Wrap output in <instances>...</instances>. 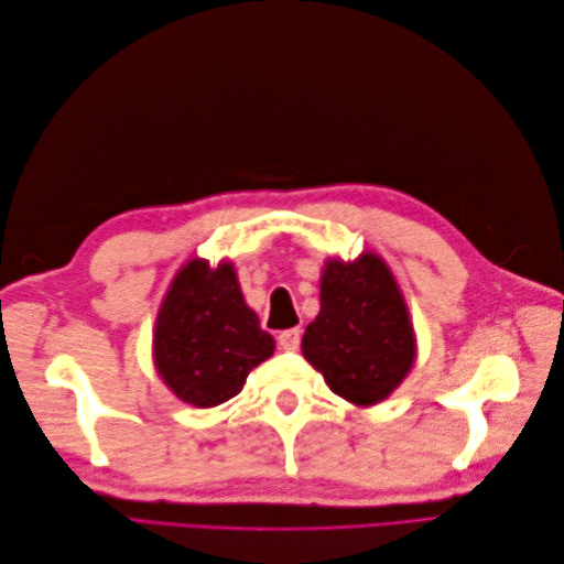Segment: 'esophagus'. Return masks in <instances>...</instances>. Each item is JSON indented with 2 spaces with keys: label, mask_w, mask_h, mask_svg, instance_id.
<instances>
[{
  "label": "esophagus",
  "mask_w": 564,
  "mask_h": 564,
  "mask_svg": "<svg viewBox=\"0 0 564 564\" xmlns=\"http://www.w3.org/2000/svg\"><path fill=\"white\" fill-rule=\"evenodd\" d=\"M279 346L283 351H295L301 346V329H285L279 334Z\"/></svg>",
  "instance_id": "esophagus-1"
}]
</instances>
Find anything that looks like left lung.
<instances>
[{
  "label": "left lung",
  "instance_id": "obj_1",
  "mask_svg": "<svg viewBox=\"0 0 564 564\" xmlns=\"http://www.w3.org/2000/svg\"><path fill=\"white\" fill-rule=\"evenodd\" d=\"M303 354L332 392L354 404H376L400 386L414 364V332L386 261H327Z\"/></svg>",
  "mask_w": 564,
  "mask_h": 564
}]
</instances>
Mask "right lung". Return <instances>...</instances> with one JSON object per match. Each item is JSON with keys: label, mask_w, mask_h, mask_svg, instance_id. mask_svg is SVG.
<instances>
[{"label": "right lung", "mask_w": 564, "mask_h": 564, "mask_svg": "<svg viewBox=\"0 0 564 564\" xmlns=\"http://www.w3.org/2000/svg\"><path fill=\"white\" fill-rule=\"evenodd\" d=\"M273 346L230 263L191 261L176 273L154 327V364L176 398L196 406L227 402Z\"/></svg>", "instance_id": "obj_1"}]
</instances>
